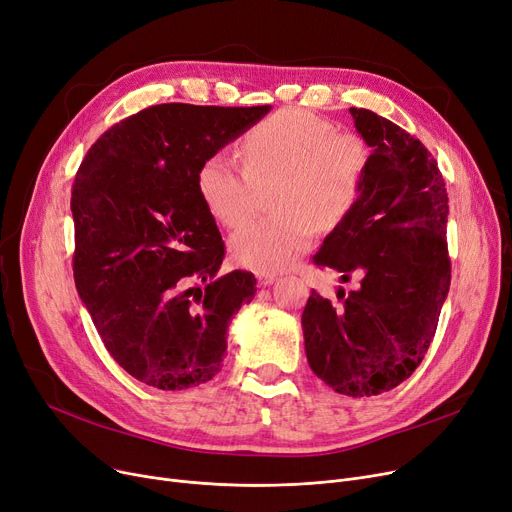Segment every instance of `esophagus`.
<instances>
[{
	"label": "esophagus",
	"mask_w": 512,
	"mask_h": 512,
	"mask_svg": "<svg viewBox=\"0 0 512 512\" xmlns=\"http://www.w3.org/2000/svg\"><path fill=\"white\" fill-rule=\"evenodd\" d=\"M274 280H276L274 274H257V282L261 286H270V284H274Z\"/></svg>",
	"instance_id": "obj_1"
}]
</instances>
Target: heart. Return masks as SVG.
<instances>
[{
	"mask_svg": "<svg viewBox=\"0 0 512 512\" xmlns=\"http://www.w3.org/2000/svg\"><path fill=\"white\" fill-rule=\"evenodd\" d=\"M242 170L213 153L197 172V193L211 218L228 228L247 218L253 184L278 178L267 218L251 220L230 238L236 263L274 274L297 259L317 226L332 230L357 207L371 170V149L355 132L303 107H284L255 124L240 143Z\"/></svg>",
	"mask_w": 512,
	"mask_h": 512,
	"instance_id": "1",
	"label": "heart"
}]
</instances>
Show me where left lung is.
Listing matches in <instances>:
<instances>
[{
	"mask_svg": "<svg viewBox=\"0 0 512 512\" xmlns=\"http://www.w3.org/2000/svg\"><path fill=\"white\" fill-rule=\"evenodd\" d=\"M348 112L371 147V170L357 207L313 263L359 286L340 288L338 305L311 290L301 324L313 373L357 398L405 382L434 340L450 288L448 195L419 139L363 107Z\"/></svg>",
	"mask_w": 512,
	"mask_h": 512,
	"instance_id": "obj_1",
	"label": "left lung"
}]
</instances>
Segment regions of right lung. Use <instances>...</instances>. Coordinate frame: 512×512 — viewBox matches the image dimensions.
<instances>
[{
    "label": "right lung",
    "mask_w": 512,
    "mask_h": 512,
    "mask_svg": "<svg viewBox=\"0 0 512 512\" xmlns=\"http://www.w3.org/2000/svg\"><path fill=\"white\" fill-rule=\"evenodd\" d=\"M272 105L161 103L105 130L72 184L74 284L114 361L159 390L209 382L255 276H220L197 172Z\"/></svg>",
    "instance_id": "right-lung-1"
}]
</instances>
